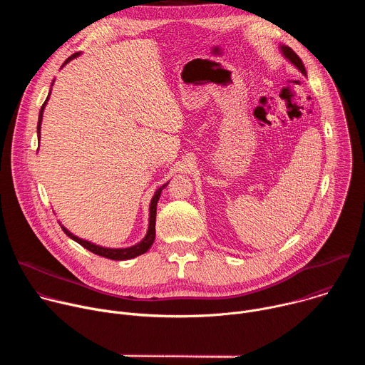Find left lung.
I'll return each instance as SVG.
<instances>
[{
	"mask_svg": "<svg viewBox=\"0 0 365 365\" xmlns=\"http://www.w3.org/2000/svg\"><path fill=\"white\" fill-rule=\"evenodd\" d=\"M279 48H280V51H282V55L284 56V59L289 61L302 75L306 76V69H304V66H303V62L300 61V58L294 53V51H293L289 46H286V44H280Z\"/></svg>",
	"mask_w": 365,
	"mask_h": 365,
	"instance_id": "obj_1",
	"label": "left lung"
}]
</instances>
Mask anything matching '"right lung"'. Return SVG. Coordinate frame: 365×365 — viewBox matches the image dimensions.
Masks as SVG:
<instances>
[{"instance_id": "1", "label": "right lung", "mask_w": 365, "mask_h": 365, "mask_svg": "<svg viewBox=\"0 0 365 365\" xmlns=\"http://www.w3.org/2000/svg\"><path fill=\"white\" fill-rule=\"evenodd\" d=\"M78 56H81V51H78V53L69 56V58L65 61V63L62 65V68H63L66 63H69L71 61L76 59ZM53 82H55V81H51V86H53ZM51 86H50V91H48V95H47L46 101H44V103L41 106V110H40V113H38V123H37V140H38V141H40V130H41L43 113H44V108H46V106H47V101H48V98H50ZM37 150H38V148H37ZM169 182H170V180H169ZM169 182H168V183H169ZM168 183L162 185L159 189H155V192H154V195H153V197H151V200H150V207H148V228H147V232H145V235H144V238H143L141 241H138L137 244H134V245H131V247H125V248L102 247V245H98V244H95V242H92V241L83 240V238H81V237L72 234V232H71L66 227H63L61 222H59V225L62 227L63 232H65L69 238H72L73 241H76L78 244H81L83 248L89 250V251L93 252V254H98V255H101V257H106V258H110V259H117V262H121V259H131V258H135V257H138V255L147 252V251L151 248L153 242H154V238H155V211H158V202H159V199H160V193H162V190L168 186Z\"/></svg>"}]
</instances>
